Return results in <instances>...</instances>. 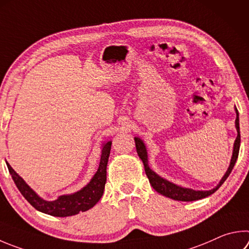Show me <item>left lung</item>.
<instances>
[{"label": "left lung", "instance_id": "obj_1", "mask_svg": "<svg viewBox=\"0 0 249 249\" xmlns=\"http://www.w3.org/2000/svg\"><path fill=\"white\" fill-rule=\"evenodd\" d=\"M235 126H236V129H237V137H236V139H235V142H234V150H233L231 163H230L227 173L224 174L222 179L220 180L218 186L213 189H211V191H193V189H189V188H183V187L178 186V185L169 182V180L160 178L159 175H157L155 172L149 168L146 147H144V144L142 142V139L138 137H135V143H136L137 153H138L140 159H142V161L143 166H144V172H146V175L148 176V179H149V182H150L151 186L155 188L158 193H160L161 195L169 197V198H171V199L179 200V201L199 200V199H202V198H206L208 196L212 195L213 193H215L220 188L221 185L225 182V179L229 178V175L232 172L234 165H235V162H236L237 157H238L239 144H241V134H239V120H238V111L237 110H236V120H235Z\"/></svg>", "mask_w": 249, "mask_h": 249}]
</instances>
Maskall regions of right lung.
<instances>
[{
    "mask_svg": "<svg viewBox=\"0 0 249 249\" xmlns=\"http://www.w3.org/2000/svg\"><path fill=\"white\" fill-rule=\"evenodd\" d=\"M111 144V142L103 144L99 169L87 186L71 195L60 196L54 201H47L40 198L7 162L6 164L17 188L35 209L53 216H70L89 210L100 200L107 183V165L109 161Z\"/></svg>",
    "mask_w": 249,
    "mask_h": 249,
    "instance_id": "add662e5",
    "label": "right lung"
}]
</instances>
